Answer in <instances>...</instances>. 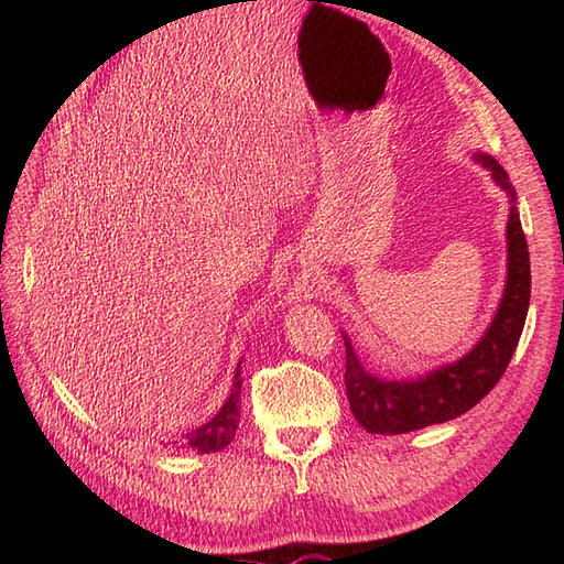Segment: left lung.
Here are the masks:
<instances>
[{"mask_svg": "<svg viewBox=\"0 0 564 564\" xmlns=\"http://www.w3.org/2000/svg\"><path fill=\"white\" fill-rule=\"evenodd\" d=\"M473 160L487 169L510 202L506 226V286L499 308L487 332L464 357L409 379H388L369 371L357 357L348 334L340 332L346 344V395L350 412L369 433L400 435L466 414L499 383L518 348L529 308V292H532L529 251L516 204L518 195L508 181L506 169L491 155L475 152Z\"/></svg>", "mask_w": 564, "mask_h": 564, "instance_id": "1", "label": "left lung"}]
</instances>
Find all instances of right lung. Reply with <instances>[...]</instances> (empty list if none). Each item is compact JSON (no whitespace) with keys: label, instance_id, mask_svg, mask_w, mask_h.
<instances>
[{"label":"right lung","instance_id":"1","mask_svg":"<svg viewBox=\"0 0 564 564\" xmlns=\"http://www.w3.org/2000/svg\"><path fill=\"white\" fill-rule=\"evenodd\" d=\"M240 392H242V360L235 367L232 388L224 406H220L207 423L197 425V429H191L176 437L162 440L160 447L174 454H212V452L226 449L237 433V425H240V409H242Z\"/></svg>","mask_w":564,"mask_h":564}]
</instances>
